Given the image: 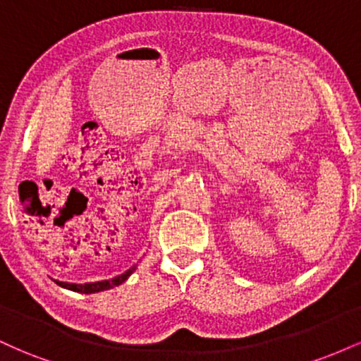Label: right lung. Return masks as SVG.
<instances>
[{
	"label": "right lung",
	"mask_w": 361,
	"mask_h": 361,
	"mask_svg": "<svg viewBox=\"0 0 361 361\" xmlns=\"http://www.w3.org/2000/svg\"><path fill=\"white\" fill-rule=\"evenodd\" d=\"M135 268H137V264H134V267L128 268L127 271H123L122 275L114 276V279H110V280L91 281V283H68V281H59V280H56V283L59 285V287H62V288L73 290V292H80V293H97V292H102V290H109V288H114V287H118V285H122L123 281H126V280L128 279V276H130L132 273L135 271Z\"/></svg>",
	"instance_id": "obj_1"
}]
</instances>
